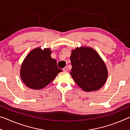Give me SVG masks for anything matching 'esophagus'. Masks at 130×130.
Masks as SVG:
<instances>
[{"label":"esophagus","instance_id":"esophagus-1","mask_svg":"<svg viewBox=\"0 0 130 130\" xmlns=\"http://www.w3.org/2000/svg\"><path fill=\"white\" fill-rule=\"evenodd\" d=\"M62 70H63V72H67L68 71V68L67 67L63 68V69H62Z\"/></svg>","mask_w":130,"mask_h":130}]
</instances>
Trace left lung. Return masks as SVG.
<instances>
[{
  "mask_svg": "<svg viewBox=\"0 0 130 130\" xmlns=\"http://www.w3.org/2000/svg\"><path fill=\"white\" fill-rule=\"evenodd\" d=\"M70 74L81 88L86 92L96 91L105 83L108 71L105 63L91 47H78L72 52Z\"/></svg>",
  "mask_w": 130,
  "mask_h": 130,
  "instance_id": "obj_1",
  "label": "left lung"
}]
</instances>
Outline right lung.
I'll list each match as a JSON object with an SVG mask.
<instances>
[{
  "label": "right lung",
  "mask_w": 130,
  "mask_h": 130,
  "mask_svg": "<svg viewBox=\"0 0 130 130\" xmlns=\"http://www.w3.org/2000/svg\"><path fill=\"white\" fill-rule=\"evenodd\" d=\"M49 49L37 48L26 57L21 68V77L26 86L33 89H41L56 78L62 70L57 67Z\"/></svg>",
  "instance_id": "right-lung-1"
}]
</instances>
